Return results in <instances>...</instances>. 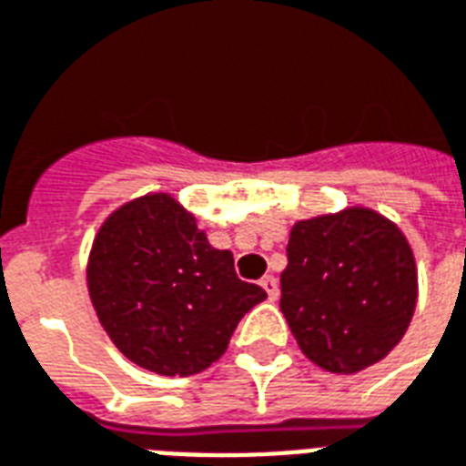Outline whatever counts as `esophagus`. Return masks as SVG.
<instances>
[{
	"mask_svg": "<svg viewBox=\"0 0 466 466\" xmlns=\"http://www.w3.org/2000/svg\"><path fill=\"white\" fill-rule=\"evenodd\" d=\"M259 287L267 291V297H269V301H274V299L279 297V284H277V279H274L272 274H267V277H262L259 279Z\"/></svg>",
	"mask_w": 466,
	"mask_h": 466,
	"instance_id": "34e87169",
	"label": "esophagus"
}]
</instances>
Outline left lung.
<instances>
[{"label":"left lung","instance_id":"8db88e82","mask_svg":"<svg viewBox=\"0 0 466 466\" xmlns=\"http://www.w3.org/2000/svg\"><path fill=\"white\" fill-rule=\"evenodd\" d=\"M282 309L299 348L333 374H355L391 352L416 311L418 272L394 221L364 207L294 223Z\"/></svg>","mask_w":466,"mask_h":466}]
</instances>
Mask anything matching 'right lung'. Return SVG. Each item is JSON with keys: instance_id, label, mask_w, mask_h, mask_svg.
<instances>
[{"instance_id": "add662e5", "label": "right lung", "mask_w": 466, "mask_h": 466, "mask_svg": "<svg viewBox=\"0 0 466 466\" xmlns=\"http://www.w3.org/2000/svg\"><path fill=\"white\" fill-rule=\"evenodd\" d=\"M86 287L99 323L124 357L162 377L199 374L267 294L238 279L233 252L216 250L172 194L118 207L96 233Z\"/></svg>"}]
</instances>
